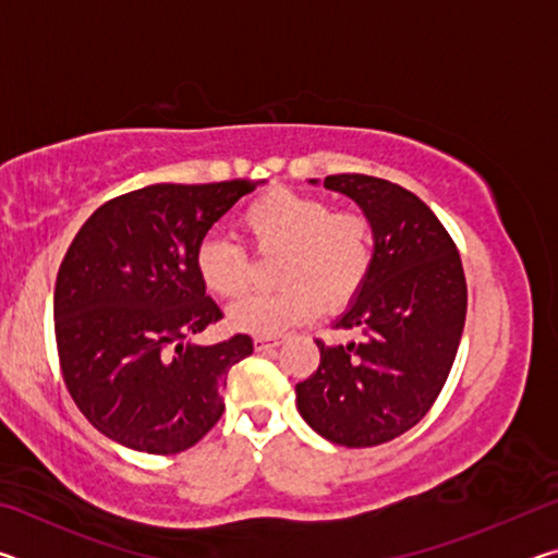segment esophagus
Instances as JSON below:
<instances>
[{
  "label": "esophagus",
  "instance_id": "1",
  "mask_svg": "<svg viewBox=\"0 0 558 558\" xmlns=\"http://www.w3.org/2000/svg\"><path fill=\"white\" fill-rule=\"evenodd\" d=\"M253 344H256V349H258V352H260V349H270V347H278L280 342H278V339L276 337H256V339H253Z\"/></svg>",
  "mask_w": 558,
  "mask_h": 558
}]
</instances>
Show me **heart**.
<instances>
[{
    "mask_svg": "<svg viewBox=\"0 0 558 558\" xmlns=\"http://www.w3.org/2000/svg\"><path fill=\"white\" fill-rule=\"evenodd\" d=\"M239 226L258 256H280L276 282L282 286L235 302L229 323L241 332L278 335L313 319L323 300L329 307H342L362 290L372 270L369 216L359 209H332L323 196L272 189L245 206ZM194 266L216 298L235 300L251 288L248 253L221 235H206L196 245Z\"/></svg>",
    "mask_w": 558,
    "mask_h": 558,
    "instance_id": "b5f03b06",
    "label": "heart"
}]
</instances>
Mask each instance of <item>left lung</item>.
Returning a JSON list of instances; mask_svg holds the SVG:
<instances>
[{
	"label": "left lung",
	"instance_id": "obj_1",
	"mask_svg": "<svg viewBox=\"0 0 558 558\" xmlns=\"http://www.w3.org/2000/svg\"><path fill=\"white\" fill-rule=\"evenodd\" d=\"M325 186L369 216L374 263L335 323L364 339H317L319 366L295 386L298 411L337 446L372 448L413 428L442 391L465 327V272L450 233L409 189L366 174H332Z\"/></svg>",
	"mask_w": 558,
	"mask_h": 558
}]
</instances>
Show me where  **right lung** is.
<instances>
[{"label":"right lung","instance_id":"right-lung-1","mask_svg":"<svg viewBox=\"0 0 558 558\" xmlns=\"http://www.w3.org/2000/svg\"><path fill=\"white\" fill-rule=\"evenodd\" d=\"M256 186L153 184L106 202L75 233L53 290L56 347L75 405L102 436L174 456L221 418L226 376L253 339L189 342L223 317L194 256Z\"/></svg>","mask_w":558,"mask_h":558}]
</instances>
